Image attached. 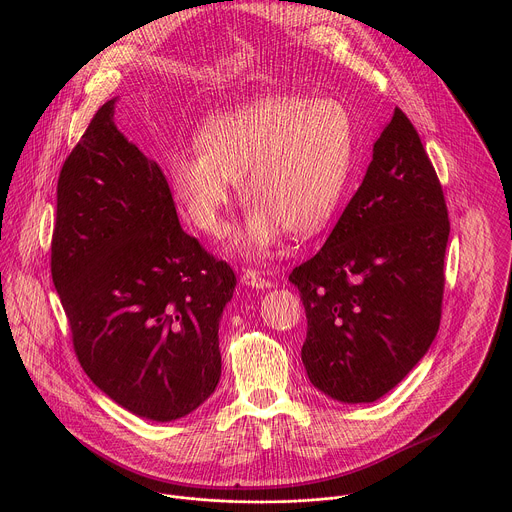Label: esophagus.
<instances>
[{"mask_svg": "<svg viewBox=\"0 0 512 512\" xmlns=\"http://www.w3.org/2000/svg\"><path fill=\"white\" fill-rule=\"evenodd\" d=\"M241 281H243L245 285H249V287H255V289H267V287L273 285V281H271L269 277L261 275V273L255 271V269H245L243 275H241Z\"/></svg>", "mask_w": 512, "mask_h": 512, "instance_id": "34e87169", "label": "esophagus"}]
</instances>
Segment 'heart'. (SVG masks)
<instances>
[{
	"mask_svg": "<svg viewBox=\"0 0 512 512\" xmlns=\"http://www.w3.org/2000/svg\"><path fill=\"white\" fill-rule=\"evenodd\" d=\"M198 154L168 160V184L188 221L206 235L227 229L233 184L249 206L235 247L259 255L283 231L312 237L344 190L354 150L348 109L328 97H263L204 121Z\"/></svg>",
	"mask_w": 512,
	"mask_h": 512,
	"instance_id": "heart-1",
	"label": "heart"
}]
</instances>
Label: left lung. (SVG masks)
<instances>
[{"instance_id": "8db88e82", "label": "left lung", "mask_w": 512, "mask_h": 512, "mask_svg": "<svg viewBox=\"0 0 512 512\" xmlns=\"http://www.w3.org/2000/svg\"><path fill=\"white\" fill-rule=\"evenodd\" d=\"M450 237L440 180L395 109L324 247L289 273L308 318L310 383L342 403H373L423 358L442 320Z\"/></svg>"}]
</instances>
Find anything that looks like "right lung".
Returning a JSON list of instances; mask_svg holds the SVG:
<instances>
[{
    "mask_svg": "<svg viewBox=\"0 0 512 512\" xmlns=\"http://www.w3.org/2000/svg\"><path fill=\"white\" fill-rule=\"evenodd\" d=\"M115 101L60 170L52 281L89 379L164 423L214 393L218 322L237 277L182 231L164 172L117 129Z\"/></svg>",
    "mask_w": 512,
    "mask_h": 512,
    "instance_id": "1",
    "label": "right lung"
}]
</instances>
